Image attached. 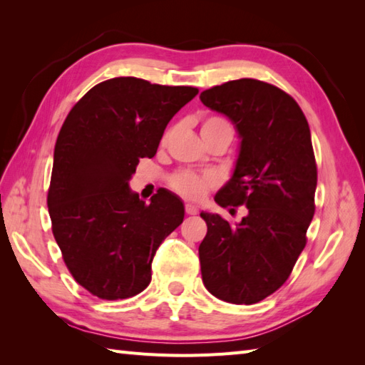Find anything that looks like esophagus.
Wrapping results in <instances>:
<instances>
[{
  "label": "esophagus",
  "mask_w": 365,
  "mask_h": 365,
  "mask_svg": "<svg viewBox=\"0 0 365 365\" xmlns=\"http://www.w3.org/2000/svg\"><path fill=\"white\" fill-rule=\"evenodd\" d=\"M185 212H187L188 215H197V213H199L197 207L192 205V204H187V205H185Z\"/></svg>",
  "instance_id": "1"
}]
</instances>
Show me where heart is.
Listing matches in <instances>:
<instances>
[{
	"instance_id": "heart-1",
	"label": "heart",
	"mask_w": 365,
	"mask_h": 365,
	"mask_svg": "<svg viewBox=\"0 0 365 365\" xmlns=\"http://www.w3.org/2000/svg\"><path fill=\"white\" fill-rule=\"evenodd\" d=\"M216 131H229L232 133V127L227 120H224L222 118H216V115H212L204 120L202 128H200V133L208 135V133H216ZM169 133H166L165 141L168 139ZM170 188H173L178 195L192 199V200H199L205 196V192L208 188L215 185V177L212 175H197L195 173H190V170H183V173H177L169 180Z\"/></svg>"
}]
</instances>
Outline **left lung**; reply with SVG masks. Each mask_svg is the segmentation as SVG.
Listing matches in <instances>:
<instances>
[{"label":"left lung","instance_id":"obj_1","mask_svg":"<svg viewBox=\"0 0 365 365\" xmlns=\"http://www.w3.org/2000/svg\"><path fill=\"white\" fill-rule=\"evenodd\" d=\"M199 98L240 138L234 173L215 202L247 208L235 224L200 213L208 227L199 246L202 282L222 301L254 304L289 279L306 246L317 188L311 130L289 94L259 80L227 81Z\"/></svg>","mask_w":365,"mask_h":365}]
</instances>
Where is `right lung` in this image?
Wrapping results in <instances>:
<instances>
[{
  "label": "right lung",
  "instance_id": "add662e5",
  "mask_svg": "<svg viewBox=\"0 0 365 365\" xmlns=\"http://www.w3.org/2000/svg\"><path fill=\"white\" fill-rule=\"evenodd\" d=\"M197 92L119 76L84 94L63 123L46 199L51 229L75 281L98 298L141 293L158 246L183 221L174 192L161 190L145 204L128 182Z\"/></svg>",
  "mask_w": 365,
  "mask_h": 365
}]
</instances>
